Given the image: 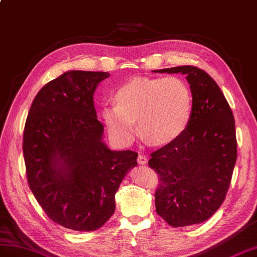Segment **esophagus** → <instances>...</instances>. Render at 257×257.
I'll return each instance as SVG.
<instances>
[{
    "instance_id": "esophagus-1",
    "label": "esophagus",
    "mask_w": 257,
    "mask_h": 257,
    "mask_svg": "<svg viewBox=\"0 0 257 257\" xmlns=\"http://www.w3.org/2000/svg\"><path fill=\"white\" fill-rule=\"evenodd\" d=\"M138 163L140 165H146L148 163V158L145 156V154H139L138 157Z\"/></svg>"
}]
</instances>
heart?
Instances as JSON below:
<instances>
[{
	"label": "heart",
	"instance_id": "1",
	"mask_svg": "<svg viewBox=\"0 0 257 257\" xmlns=\"http://www.w3.org/2000/svg\"><path fill=\"white\" fill-rule=\"evenodd\" d=\"M115 105L105 106L103 119L109 135L130 143L137 135L154 146L173 142L186 130L193 111L188 84L178 76L138 77L114 93Z\"/></svg>",
	"mask_w": 257,
	"mask_h": 257
}]
</instances>
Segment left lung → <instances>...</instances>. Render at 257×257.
<instances>
[{"mask_svg":"<svg viewBox=\"0 0 257 257\" xmlns=\"http://www.w3.org/2000/svg\"><path fill=\"white\" fill-rule=\"evenodd\" d=\"M156 72L186 74L193 96L186 130L149 160L160 176L157 212L174 228L201 223L222 205L230 186L236 161L234 117L204 70L182 65Z\"/></svg>","mask_w":257,"mask_h":257,"instance_id":"8db88e82","label":"left lung"}]
</instances>
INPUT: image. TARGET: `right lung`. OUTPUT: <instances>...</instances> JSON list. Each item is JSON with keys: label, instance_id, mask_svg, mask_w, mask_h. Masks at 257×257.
I'll list each match as a JSON object with an SVG mask.
<instances>
[{"label": "right lung", "instance_id": "1", "mask_svg": "<svg viewBox=\"0 0 257 257\" xmlns=\"http://www.w3.org/2000/svg\"><path fill=\"white\" fill-rule=\"evenodd\" d=\"M109 73L68 71L40 89L28 111L23 153L28 185L52 221L94 231L115 211V194L138 153L103 142L93 95Z\"/></svg>", "mask_w": 257, "mask_h": 257}]
</instances>
